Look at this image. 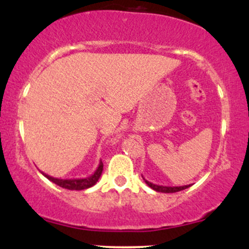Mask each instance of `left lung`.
<instances>
[{
    "mask_svg": "<svg viewBox=\"0 0 249 249\" xmlns=\"http://www.w3.org/2000/svg\"><path fill=\"white\" fill-rule=\"evenodd\" d=\"M142 179H144V181L146 182L147 186H150L152 190L157 191V192H161V193H174V192H179V191H182V190H186L191 186V185H185V186H162V185H157V184H153V182H150L147 181L146 179L142 177Z\"/></svg>",
    "mask_w": 249,
    "mask_h": 249,
    "instance_id": "1",
    "label": "left lung"
}]
</instances>
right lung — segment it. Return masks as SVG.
I'll return each instance as SVG.
<instances>
[{"mask_svg":"<svg viewBox=\"0 0 249 249\" xmlns=\"http://www.w3.org/2000/svg\"><path fill=\"white\" fill-rule=\"evenodd\" d=\"M103 172V162L102 160L99 161L98 167L97 170L93 172V174H91L90 177H87V178H79V179H58V178H53V177L48 176V174L43 173V176L45 178H48L50 181L55 182L56 185H58L59 187L67 188V190H76V191H82V190H87V188L92 187L93 185L98 181V179L101 178Z\"/></svg>","mask_w":249,"mask_h":249,"instance_id":"right-lung-1","label":"right lung"}]
</instances>
